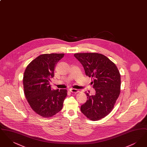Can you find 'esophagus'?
<instances>
[{"instance_id": "1", "label": "esophagus", "mask_w": 147, "mask_h": 147, "mask_svg": "<svg viewBox=\"0 0 147 147\" xmlns=\"http://www.w3.org/2000/svg\"><path fill=\"white\" fill-rule=\"evenodd\" d=\"M70 92H73V93H77L78 92V90L76 89H73V88H71L69 89Z\"/></svg>"}]
</instances>
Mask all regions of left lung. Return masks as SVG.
I'll return each mask as SVG.
<instances>
[{
    "label": "left lung",
    "mask_w": 147,
    "mask_h": 147,
    "mask_svg": "<svg viewBox=\"0 0 147 147\" xmlns=\"http://www.w3.org/2000/svg\"><path fill=\"white\" fill-rule=\"evenodd\" d=\"M74 57L82 64L86 76L92 79L94 95L86 92L88 100L80 110L92 121L106 116L112 111L121 89V76L117 67L107 57L98 53H76Z\"/></svg>",
    "instance_id": "left-lung-1"
}]
</instances>
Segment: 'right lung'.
Wrapping results in <instances>:
<instances>
[{
  "instance_id": "add662e5",
  "label": "right lung",
  "mask_w": 147,
  "mask_h": 147,
  "mask_svg": "<svg viewBox=\"0 0 147 147\" xmlns=\"http://www.w3.org/2000/svg\"><path fill=\"white\" fill-rule=\"evenodd\" d=\"M63 53L43 54L27 66L23 78L26 98L32 109L43 117H50L59 112L67 95L66 89L52 90L49 82L54 77L57 63Z\"/></svg>"
}]
</instances>
